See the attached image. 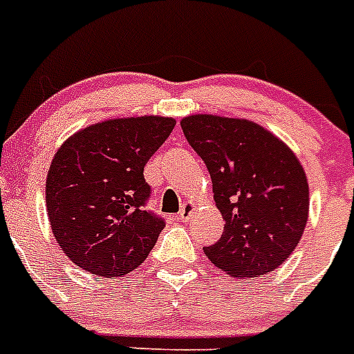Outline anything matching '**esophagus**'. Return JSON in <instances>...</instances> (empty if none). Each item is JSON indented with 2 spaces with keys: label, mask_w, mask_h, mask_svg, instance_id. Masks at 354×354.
Instances as JSON below:
<instances>
[{
  "label": "esophagus",
  "mask_w": 354,
  "mask_h": 354,
  "mask_svg": "<svg viewBox=\"0 0 354 354\" xmlns=\"http://www.w3.org/2000/svg\"><path fill=\"white\" fill-rule=\"evenodd\" d=\"M195 209H196V205L193 204V202H184L183 209H180V212H179V220L180 221L189 220V216L193 214V211H195Z\"/></svg>",
  "instance_id": "34e87169"
}]
</instances>
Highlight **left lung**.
<instances>
[{
  "instance_id": "8db88e82",
  "label": "left lung",
  "mask_w": 354,
  "mask_h": 354,
  "mask_svg": "<svg viewBox=\"0 0 354 354\" xmlns=\"http://www.w3.org/2000/svg\"><path fill=\"white\" fill-rule=\"evenodd\" d=\"M180 127L204 159L225 220L218 243L204 248L209 261L241 280L277 270L308 221V183L299 159L246 118L189 115Z\"/></svg>"
}]
</instances>
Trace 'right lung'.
Listing matches in <instances>:
<instances>
[{
	"instance_id": "add662e5",
	"label": "right lung",
	"mask_w": 354,
	"mask_h": 354,
	"mask_svg": "<svg viewBox=\"0 0 354 354\" xmlns=\"http://www.w3.org/2000/svg\"><path fill=\"white\" fill-rule=\"evenodd\" d=\"M174 127L171 117L109 118L56 150L46 180L49 225L81 270L122 277L149 257L165 221L145 209L143 168Z\"/></svg>"
}]
</instances>
